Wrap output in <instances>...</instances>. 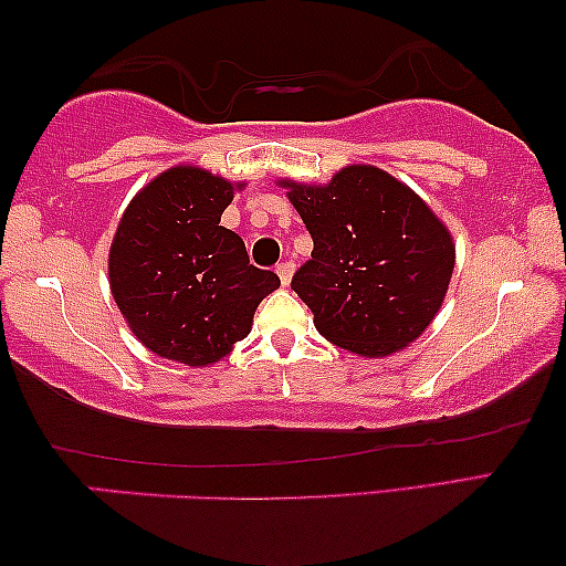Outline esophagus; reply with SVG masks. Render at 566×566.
Instances as JSON below:
<instances>
[{
  "mask_svg": "<svg viewBox=\"0 0 566 566\" xmlns=\"http://www.w3.org/2000/svg\"><path fill=\"white\" fill-rule=\"evenodd\" d=\"M293 270H296V265H293L291 260H285V262H277L275 273H277V277H281V283H283V285H289V283H291V275H293Z\"/></svg>",
  "mask_w": 566,
  "mask_h": 566,
  "instance_id": "34e87169",
  "label": "esophagus"
}]
</instances>
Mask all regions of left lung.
I'll return each instance as SVG.
<instances>
[{
  "label": "left lung",
  "instance_id": "8db88e82",
  "mask_svg": "<svg viewBox=\"0 0 566 566\" xmlns=\"http://www.w3.org/2000/svg\"><path fill=\"white\" fill-rule=\"evenodd\" d=\"M283 185L314 239L291 289L319 335L374 358L420 337L455 262L453 239L428 203L370 165L339 169L327 185Z\"/></svg>",
  "mask_w": 566,
  "mask_h": 566
}]
</instances>
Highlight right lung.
<instances>
[{"mask_svg":"<svg viewBox=\"0 0 566 566\" xmlns=\"http://www.w3.org/2000/svg\"><path fill=\"white\" fill-rule=\"evenodd\" d=\"M239 188V185H237ZM234 185L172 167L123 213L111 247V291L134 335L185 366H211L252 329L254 308L281 285L250 265L242 237L221 227Z\"/></svg>","mask_w":566,"mask_h":566,"instance_id":"obj_1","label":"right lung"}]
</instances>
